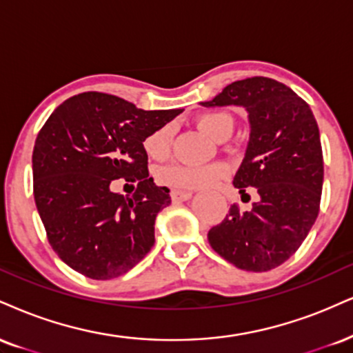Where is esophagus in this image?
<instances>
[{
	"mask_svg": "<svg viewBox=\"0 0 353 353\" xmlns=\"http://www.w3.org/2000/svg\"><path fill=\"white\" fill-rule=\"evenodd\" d=\"M190 197H192V192H189V190H171L172 202H185L189 201Z\"/></svg>",
	"mask_w": 353,
	"mask_h": 353,
	"instance_id": "1",
	"label": "esophagus"
}]
</instances>
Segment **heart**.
Here are the masks:
<instances>
[{"mask_svg": "<svg viewBox=\"0 0 353 353\" xmlns=\"http://www.w3.org/2000/svg\"><path fill=\"white\" fill-rule=\"evenodd\" d=\"M195 125L210 138L222 141L232 134L235 128V120L232 114L225 112H205L195 118ZM172 128L171 125H164L154 130L144 139L143 146L146 154L152 159H165L171 151ZM227 168L223 164H209V165H188V164H171L159 169L158 179L163 184L172 189L189 190V189H207L215 182L225 177Z\"/></svg>", "mask_w": 353, "mask_h": 353, "instance_id": "1", "label": "heart"}]
</instances>
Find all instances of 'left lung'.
I'll return each instance as SVG.
<instances>
[{
  "mask_svg": "<svg viewBox=\"0 0 353 353\" xmlns=\"http://www.w3.org/2000/svg\"><path fill=\"white\" fill-rule=\"evenodd\" d=\"M201 105L246 110L250 138L233 185L258 194L252 210L230 207L209 243L236 268L273 270L296 253L319 214L324 161L316 118L298 93L266 77L233 82Z\"/></svg>",
  "mask_w": 353,
  "mask_h": 353,
  "instance_id": "8db88e82",
  "label": "left lung"
}]
</instances>
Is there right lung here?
<instances>
[{
    "mask_svg": "<svg viewBox=\"0 0 353 353\" xmlns=\"http://www.w3.org/2000/svg\"><path fill=\"white\" fill-rule=\"evenodd\" d=\"M179 113L85 92L48 118L32 151L34 201L50 246L72 270L117 278L154 245L156 215L171 195L150 177L143 143ZM114 179L138 181L134 197L113 193Z\"/></svg>",
    "mask_w": 353,
    "mask_h": 353,
    "instance_id": "1",
    "label": "right lung"
}]
</instances>
